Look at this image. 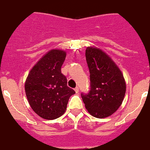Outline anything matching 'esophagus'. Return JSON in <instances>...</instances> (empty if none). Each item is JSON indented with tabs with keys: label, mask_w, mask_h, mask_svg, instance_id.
I'll return each mask as SVG.
<instances>
[{
	"label": "esophagus",
	"mask_w": 150,
	"mask_h": 150,
	"mask_svg": "<svg viewBox=\"0 0 150 150\" xmlns=\"http://www.w3.org/2000/svg\"><path fill=\"white\" fill-rule=\"evenodd\" d=\"M74 91H75V92H76V93H78V92H79V87H75V88H74Z\"/></svg>",
	"instance_id": "1"
}]
</instances>
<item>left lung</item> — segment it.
Here are the masks:
<instances>
[{
  "label": "left lung",
  "instance_id": "8db88e82",
  "mask_svg": "<svg viewBox=\"0 0 150 150\" xmlns=\"http://www.w3.org/2000/svg\"><path fill=\"white\" fill-rule=\"evenodd\" d=\"M86 60L90 72V91L81 93L85 107L98 118L108 117L118 110L125 94V82L122 72L102 50L88 47Z\"/></svg>",
  "mask_w": 150,
  "mask_h": 150
}]
</instances>
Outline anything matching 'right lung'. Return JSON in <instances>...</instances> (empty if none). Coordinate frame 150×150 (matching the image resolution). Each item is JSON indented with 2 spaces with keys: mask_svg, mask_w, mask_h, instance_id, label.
<instances>
[{
  "mask_svg": "<svg viewBox=\"0 0 150 150\" xmlns=\"http://www.w3.org/2000/svg\"><path fill=\"white\" fill-rule=\"evenodd\" d=\"M66 52L52 50L35 65L25 85L30 106L42 118L52 120L63 115L69 97L75 94L61 73Z\"/></svg>",
  "mask_w": 150,
  "mask_h": 150,
  "instance_id": "1",
  "label": "right lung"
}]
</instances>
